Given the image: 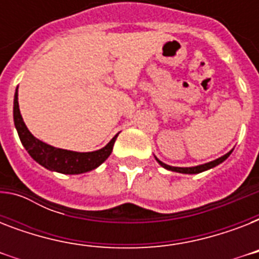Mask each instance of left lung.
<instances>
[{
  "label": "left lung",
  "instance_id": "left-lung-1",
  "mask_svg": "<svg viewBox=\"0 0 259 259\" xmlns=\"http://www.w3.org/2000/svg\"><path fill=\"white\" fill-rule=\"evenodd\" d=\"M231 152H233V150H231ZM231 152H229V153L225 154V156H222V157L217 158V160H213V161L207 162V164H203V165L191 166V168H179V166H170V165H166V164H164L162 161H160L158 158H156V160H157L160 165L164 166V168H165V169H168V170H173V172H179V173H188V175H195V173L204 172V170L211 169V168H213V166L219 165L221 162H223L226 158L229 157L230 154H231Z\"/></svg>",
  "mask_w": 259,
  "mask_h": 259
}]
</instances>
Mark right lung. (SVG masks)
<instances>
[{
  "label": "right lung",
  "instance_id": "right-lung-1",
  "mask_svg": "<svg viewBox=\"0 0 259 259\" xmlns=\"http://www.w3.org/2000/svg\"><path fill=\"white\" fill-rule=\"evenodd\" d=\"M17 97L18 94L16 90L13 118L18 137L21 140L24 148L30 154V157L33 158L34 161H37L40 165L46 166L47 169L66 173V175H79V173L89 172V170L95 169L103 161H106V158L113 152L114 142L117 140L118 134L105 148L95 150V152H89V153H78V152H71V150L59 149V148H54L46 142L40 141L32 136V133L22 121Z\"/></svg>",
  "mask_w": 259,
  "mask_h": 259
}]
</instances>
